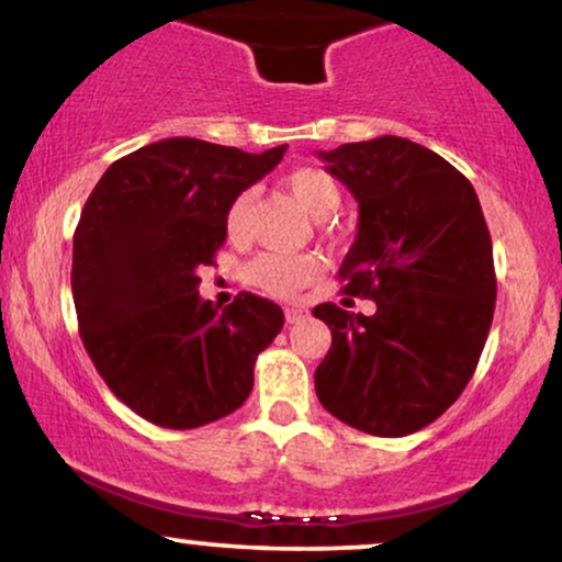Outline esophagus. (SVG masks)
Returning a JSON list of instances; mask_svg holds the SVG:
<instances>
[{"label":"esophagus","mask_w":562,"mask_h":562,"mask_svg":"<svg viewBox=\"0 0 562 562\" xmlns=\"http://www.w3.org/2000/svg\"><path fill=\"white\" fill-rule=\"evenodd\" d=\"M283 315H286V323H300L307 317V310H304L302 304H292V307L283 310Z\"/></svg>","instance_id":"obj_1"}]
</instances>
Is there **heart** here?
Segmentation results:
<instances>
[{"instance_id":"1","label":"heart","mask_w":562,"mask_h":562,"mask_svg":"<svg viewBox=\"0 0 562 562\" xmlns=\"http://www.w3.org/2000/svg\"><path fill=\"white\" fill-rule=\"evenodd\" d=\"M283 187H286L289 195L317 221L328 218L330 213L341 205L338 182L328 175V171L317 169V166H300V169L289 171V175L283 177ZM252 190H241L239 195L228 203L224 218L228 239L245 237L249 228V216H252ZM245 276L252 286L262 289L266 294L292 296L296 292H302L304 286H310V283L321 276V262H317L315 255L266 252L249 262Z\"/></svg>"}]
</instances>
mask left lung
Listing matches in <instances>:
<instances>
[{"mask_svg":"<svg viewBox=\"0 0 562 562\" xmlns=\"http://www.w3.org/2000/svg\"><path fill=\"white\" fill-rule=\"evenodd\" d=\"M317 156L359 203L344 294L378 307L313 310L334 336L317 398L346 425L401 438L438 419L474 375L495 313L493 239L472 182L425 145L383 135Z\"/></svg>","mask_w":562,"mask_h":562,"instance_id":"8db88e82","label":"left lung"}]
</instances>
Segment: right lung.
<instances>
[{"instance_id":"1","label":"right lung","mask_w":562,"mask_h":562,"mask_svg":"<svg viewBox=\"0 0 562 562\" xmlns=\"http://www.w3.org/2000/svg\"><path fill=\"white\" fill-rule=\"evenodd\" d=\"M266 154L166 137L103 171L72 239V300L88 357L143 419L192 429L237 412L255 359L283 328L279 304L200 300V266L226 239V207L276 169Z\"/></svg>"}]
</instances>
